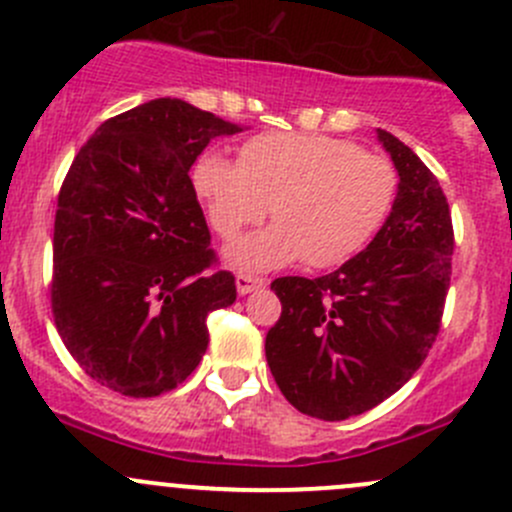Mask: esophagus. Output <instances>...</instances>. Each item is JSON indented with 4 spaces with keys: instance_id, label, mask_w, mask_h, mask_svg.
Segmentation results:
<instances>
[{
    "instance_id": "esophagus-1",
    "label": "esophagus",
    "mask_w": 512,
    "mask_h": 512,
    "mask_svg": "<svg viewBox=\"0 0 512 512\" xmlns=\"http://www.w3.org/2000/svg\"><path fill=\"white\" fill-rule=\"evenodd\" d=\"M235 285H237V292H240V294H250V292H255V289L265 287V280H260V277L245 275V272H240V275L235 277Z\"/></svg>"
}]
</instances>
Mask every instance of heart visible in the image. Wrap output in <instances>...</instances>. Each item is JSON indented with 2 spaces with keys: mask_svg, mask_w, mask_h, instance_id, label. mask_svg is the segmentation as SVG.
Wrapping results in <instances>:
<instances>
[{
  "mask_svg": "<svg viewBox=\"0 0 512 512\" xmlns=\"http://www.w3.org/2000/svg\"><path fill=\"white\" fill-rule=\"evenodd\" d=\"M193 185L220 237L257 225L272 203L275 225L227 247L235 267L265 272L304 255L327 270L352 260L384 225L399 178L384 156L347 138L270 131L247 138L240 160L218 148L200 153Z\"/></svg>",
  "mask_w": 512,
  "mask_h": 512,
  "instance_id": "heart-1",
  "label": "heart"
}]
</instances>
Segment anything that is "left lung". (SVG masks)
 Masks as SVG:
<instances>
[{
	"label": "left lung",
	"instance_id": "left-lung-1",
	"mask_svg": "<svg viewBox=\"0 0 512 512\" xmlns=\"http://www.w3.org/2000/svg\"><path fill=\"white\" fill-rule=\"evenodd\" d=\"M376 136L399 193L374 240L332 275L272 282L282 314L267 364L289 404L322 421L364 414L416 374L451 285V210L436 175L389 131Z\"/></svg>",
	"mask_w": 512,
	"mask_h": 512
}]
</instances>
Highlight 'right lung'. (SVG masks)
<instances>
[{
	"label": "right lung",
	"instance_id": "1",
	"mask_svg": "<svg viewBox=\"0 0 512 512\" xmlns=\"http://www.w3.org/2000/svg\"><path fill=\"white\" fill-rule=\"evenodd\" d=\"M240 131L156 98L108 118L76 153L54 220L51 312L101 386L151 399L183 384L208 349V314L235 302L188 173L213 138Z\"/></svg>",
	"mask_w": 512,
	"mask_h": 512
}]
</instances>
